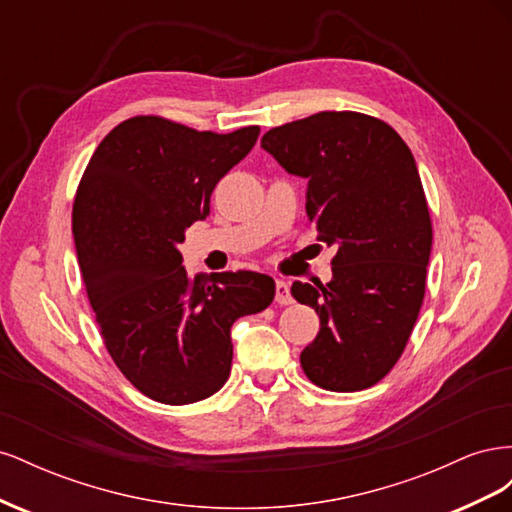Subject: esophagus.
Here are the masks:
<instances>
[{
    "instance_id": "34e87169",
    "label": "esophagus",
    "mask_w": 512,
    "mask_h": 512,
    "mask_svg": "<svg viewBox=\"0 0 512 512\" xmlns=\"http://www.w3.org/2000/svg\"><path fill=\"white\" fill-rule=\"evenodd\" d=\"M275 303L277 305H290L292 303V294H290V286L284 280L275 282Z\"/></svg>"
}]
</instances>
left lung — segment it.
<instances>
[{
  "mask_svg": "<svg viewBox=\"0 0 512 512\" xmlns=\"http://www.w3.org/2000/svg\"><path fill=\"white\" fill-rule=\"evenodd\" d=\"M290 175L307 179V215L337 245L329 284L294 282L320 331L301 352L305 376L335 393L363 391L399 361L421 312L431 218L412 151L389 123L322 111L262 136Z\"/></svg>",
  "mask_w": 512,
  "mask_h": 512,
  "instance_id": "1",
  "label": "left lung"
}]
</instances>
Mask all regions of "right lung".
Here are the masks:
<instances>
[{"mask_svg":"<svg viewBox=\"0 0 512 512\" xmlns=\"http://www.w3.org/2000/svg\"><path fill=\"white\" fill-rule=\"evenodd\" d=\"M258 134V126L218 134L136 115L104 136L76 190V256L104 346L160 404L218 393L230 376L232 322L275 297L273 277L254 271L190 277L177 250Z\"/></svg>","mask_w":512,"mask_h":512,"instance_id":"1","label":"right lung"}]
</instances>
